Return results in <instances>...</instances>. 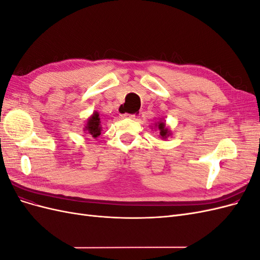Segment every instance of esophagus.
Segmentation results:
<instances>
[{
  "label": "esophagus",
  "mask_w": 260,
  "mask_h": 260,
  "mask_svg": "<svg viewBox=\"0 0 260 260\" xmlns=\"http://www.w3.org/2000/svg\"><path fill=\"white\" fill-rule=\"evenodd\" d=\"M122 117L123 118H130V119H136L137 115L136 114H123Z\"/></svg>",
  "instance_id": "34e87169"
}]
</instances>
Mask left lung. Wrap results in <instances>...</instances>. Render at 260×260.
<instances>
[{"label": "left lung", "instance_id": "left-lung-1", "mask_svg": "<svg viewBox=\"0 0 260 260\" xmlns=\"http://www.w3.org/2000/svg\"><path fill=\"white\" fill-rule=\"evenodd\" d=\"M155 127H156L157 129H158L159 138L166 140V139L170 136V130L166 127V123H165V121H158V122H156Z\"/></svg>", "mask_w": 260, "mask_h": 260}]
</instances>
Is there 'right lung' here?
<instances>
[{
  "label": "right lung",
  "instance_id": "obj_1",
  "mask_svg": "<svg viewBox=\"0 0 260 260\" xmlns=\"http://www.w3.org/2000/svg\"><path fill=\"white\" fill-rule=\"evenodd\" d=\"M101 119H100V114L98 112H94L92 116L89 118L88 121H86V124L84 127V131L89 135L92 136V138H98L101 135Z\"/></svg>",
  "mask_w": 260,
  "mask_h": 260
}]
</instances>
